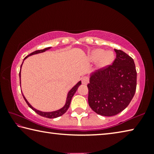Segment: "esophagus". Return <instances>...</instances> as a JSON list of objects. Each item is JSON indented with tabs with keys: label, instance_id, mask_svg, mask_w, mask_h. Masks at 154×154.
Here are the masks:
<instances>
[{
	"label": "esophagus",
	"instance_id": "obj_1",
	"mask_svg": "<svg viewBox=\"0 0 154 154\" xmlns=\"http://www.w3.org/2000/svg\"><path fill=\"white\" fill-rule=\"evenodd\" d=\"M82 84L87 85L88 82H89V78L88 77H83L82 79Z\"/></svg>",
	"mask_w": 154,
	"mask_h": 154
}]
</instances>
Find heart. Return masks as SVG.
<instances>
[{"mask_svg":"<svg viewBox=\"0 0 154 154\" xmlns=\"http://www.w3.org/2000/svg\"><path fill=\"white\" fill-rule=\"evenodd\" d=\"M91 62L98 61V66L100 69L110 65L114 60V54L112 51H105L103 49H96L89 54Z\"/></svg>","mask_w":154,"mask_h":154,"instance_id":"heart-1","label":"heart"}]
</instances>
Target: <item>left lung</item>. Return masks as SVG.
Returning <instances> with one entry per match:
<instances>
[{
  "instance_id": "obj_1",
  "label": "left lung",
  "mask_w": 154,
  "mask_h": 154,
  "mask_svg": "<svg viewBox=\"0 0 154 154\" xmlns=\"http://www.w3.org/2000/svg\"><path fill=\"white\" fill-rule=\"evenodd\" d=\"M116 58L103 71L90 74L88 103L103 116H113L126 109L135 94L137 71L134 62L123 51L114 49Z\"/></svg>"
}]
</instances>
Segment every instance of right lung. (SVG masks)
Masks as SVG:
<instances>
[{"label":"right lung","mask_w":154,"mask_h":154,"mask_svg":"<svg viewBox=\"0 0 154 154\" xmlns=\"http://www.w3.org/2000/svg\"><path fill=\"white\" fill-rule=\"evenodd\" d=\"M51 47H49V48H46L43 49H41V50H36L35 51H34V52H32V53L30 54L29 55L26 57V58L24 59V60L26 58H27L28 56L34 55V54H39V53H43V52L47 50H48V49H51ZM23 62H24V61H23ZM23 62H22V64H23ZM22 65H21V68H22ZM19 75H20V84H21V69H20V74ZM81 84H82V82H81V81H79V82H78L77 84L75 85V86H73V87L72 88V89L69 91V93H68L67 97H66V103H65L64 106H63V107H62L61 109H58V110H56V111H54L44 112V111H41L39 110H37V109H36L35 108H34L33 106L31 105L28 102V100H26V98H25V96H24V94H23L22 92V94L23 97H24V100H25L28 106H29L30 108L32 109L33 111H35L36 113L38 114L41 116L44 117V118H58V117H60V116H62V115H63L64 113H66V111L68 110V109H69V107L70 104H71V99L72 98V96H73V95L75 94V93L76 92V91L77 90L78 88H79V86Z\"/></svg>","instance_id":"add662e5"}]
</instances>
